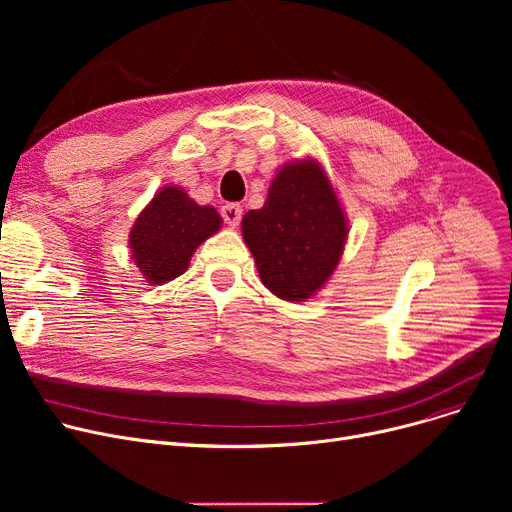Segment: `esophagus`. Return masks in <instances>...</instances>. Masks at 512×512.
<instances>
[{"label":"esophagus","instance_id":"34e87169","mask_svg":"<svg viewBox=\"0 0 512 512\" xmlns=\"http://www.w3.org/2000/svg\"><path fill=\"white\" fill-rule=\"evenodd\" d=\"M222 218H224V222L228 224V226H232V228H236L238 224H240V218H242V207L238 205V203H226V205H222Z\"/></svg>","mask_w":512,"mask_h":512}]
</instances>
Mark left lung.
Returning a JSON list of instances; mask_svg holds the SVG:
<instances>
[{
  "label": "left lung",
  "instance_id": "8db88e82",
  "mask_svg": "<svg viewBox=\"0 0 512 512\" xmlns=\"http://www.w3.org/2000/svg\"><path fill=\"white\" fill-rule=\"evenodd\" d=\"M346 234L344 211L315 161L282 168L265 205L242 218L261 282L284 301H305L328 282Z\"/></svg>",
  "mask_w": 512,
  "mask_h": 512
}]
</instances>
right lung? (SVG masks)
Instances as JSON below:
<instances>
[{"instance_id":"obj_1","label":"right lung","mask_w":512,"mask_h":512,"mask_svg":"<svg viewBox=\"0 0 512 512\" xmlns=\"http://www.w3.org/2000/svg\"><path fill=\"white\" fill-rule=\"evenodd\" d=\"M213 207L197 205L178 186H166L141 211L130 232L132 259L151 284L178 278L195 249L220 230Z\"/></svg>"}]
</instances>
